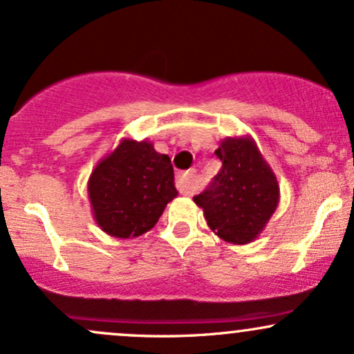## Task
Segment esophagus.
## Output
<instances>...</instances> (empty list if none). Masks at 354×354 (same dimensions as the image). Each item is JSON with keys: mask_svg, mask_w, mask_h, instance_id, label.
I'll return each instance as SVG.
<instances>
[{"mask_svg": "<svg viewBox=\"0 0 354 354\" xmlns=\"http://www.w3.org/2000/svg\"><path fill=\"white\" fill-rule=\"evenodd\" d=\"M176 188L181 194H186V196H189V194L194 193V189H196V176H194L193 169H191V171L178 174Z\"/></svg>", "mask_w": 354, "mask_h": 354, "instance_id": "1", "label": "esophagus"}]
</instances>
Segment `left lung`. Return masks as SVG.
I'll use <instances>...</instances> for the list:
<instances>
[{
    "mask_svg": "<svg viewBox=\"0 0 354 354\" xmlns=\"http://www.w3.org/2000/svg\"><path fill=\"white\" fill-rule=\"evenodd\" d=\"M214 154L221 169L193 201L216 236L246 245L259 236L278 208V180L251 136L225 138Z\"/></svg>",
    "mask_w": 354,
    "mask_h": 354,
    "instance_id": "1",
    "label": "left lung"
}]
</instances>
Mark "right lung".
I'll return each instance as SVG.
<instances>
[{
    "mask_svg": "<svg viewBox=\"0 0 354 354\" xmlns=\"http://www.w3.org/2000/svg\"><path fill=\"white\" fill-rule=\"evenodd\" d=\"M88 196L104 233L123 239L141 236L178 196L171 160L151 141L123 138L91 171Z\"/></svg>",
    "mask_w": 354,
    "mask_h": 354,
    "instance_id": "right-lung-1",
    "label": "right lung"
}]
</instances>
